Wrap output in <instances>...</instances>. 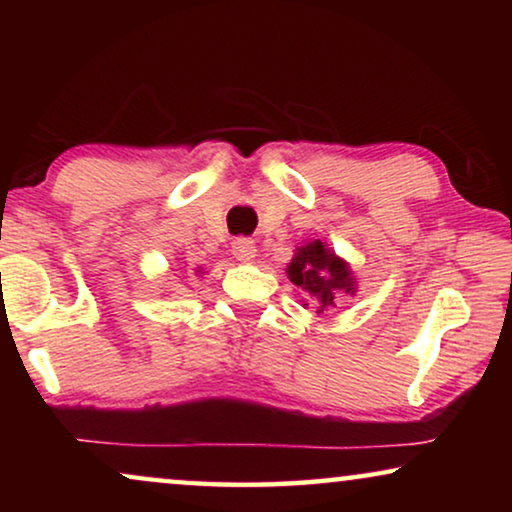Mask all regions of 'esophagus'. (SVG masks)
<instances>
[{
  "label": "esophagus",
  "mask_w": 512,
  "mask_h": 512,
  "mask_svg": "<svg viewBox=\"0 0 512 512\" xmlns=\"http://www.w3.org/2000/svg\"><path fill=\"white\" fill-rule=\"evenodd\" d=\"M233 256L237 258V261H242V263L254 261V258H256V244H254V240H249V237H237V240L233 242Z\"/></svg>",
  "instance_id": "34e87169"
}]
</instances>
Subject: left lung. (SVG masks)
<instances>
[{"label":"left lung","instance_id":"left-lung-1","mask_svg":"<svg viewBox=\"0 0 512 512\" xmlns=\"http://www.w3.org/2000/svg\"><path fill=\"white\" fill-rule=\"evenodd\" d=\"M286 275L296 286L305 291L307 303L314 312L324 314L335 307V300L342 296H354L356 282L349 265L335 256L321 240L307 242L293 254Z\"/></svg>","mask_w":512,"mask_h":512}]
</instances>
